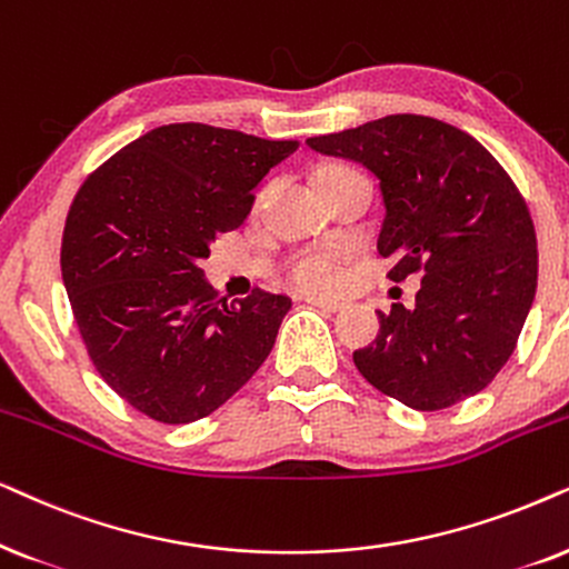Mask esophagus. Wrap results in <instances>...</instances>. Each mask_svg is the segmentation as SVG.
I'll list each match as a JSON object with an SVG mask.
<instances>
[{"label": "esophagus", "instance_id": "1", "mask_svg": "<svg viewBox=\"0 0 569 569\" xmlns=\"http://www.w3.org/2000/svg\"><path fill=\"white\" fill-rule=\"evenodd\" d=\"M307 301H309V305H312V307L322 309V312H330V315H336V312H340V309L346 307L343 301H336V299H315V297H309Z\"/></svg>", "mask_w": 569, "mask_h": 569}]
</instances>
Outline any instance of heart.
Wrapping results in <instances>:
<instances>
[{"label": "heart", "instance_id": "heart-1", "mask_svg": "<svg viewBox=\"0 0 569 569\" xmlns=\"http://www.w3.org/2000/svg\"><path fill=\"white\" fill-rule=\"evenodd\" d=\"M289 280L307 293H330L340 286L338 257L330 252H301L289 264Z\"/></svg>", "mask_w": 569, "mask_h": 569}]
</instances>
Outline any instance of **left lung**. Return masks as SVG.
I'll list each match as a JSON object with an SVG mask.
<instances>
[{
	"label": "left lung",
	"instance_id": "obj_1",
	"mask_svg": "<svg viewBox=\"0 0 569 569\" xmlns=\"http://www.w3.org/2000/svg\"><path fill=\"white\" fill-rule=\"evenodd\" d=\"M307 146L380 179L377 249L396 260L388 276H423L416 307L377 312L380 336L353 351L363 380L416 411L481 392L512 356L536 297V231L518 187L479 140L419 113Z\"/></svg>",
	"mask_w": 569,
	"mask_h": 569
}]
</instances>
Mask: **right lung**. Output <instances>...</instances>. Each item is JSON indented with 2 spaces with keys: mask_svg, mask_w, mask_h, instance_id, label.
<instances>
[{
  "mask_svg": "<svg viewBox=\"0 0 569 569\" xmlns=\"http://www.w3.org/2000/svg\"><path fill=\"white\" fill-rule=\"evenodd\" d=\"M297 140L221 127L163 124L74 194L62 280L90 361L132 408L189 423L223 406L276 343L291 299L254 289L226 301L200 260L244 223L254 187Z\"/></svg>",
  "mask_w": 569,
  "mask_h": 569,
  "instance_id": "obj_1",
  "label": "right lung"
}]
</instances>
